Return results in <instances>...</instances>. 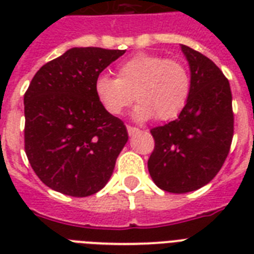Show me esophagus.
Segmentation results:
<instances>
[{"mask_svg": "<svg viewBox=\"0 0 254 254\" xmlns=\"http://www.w3.org/2000/svg\"><path fill=\"white\" fill-rule=\"evenodd\" d=\"M127 133H129V135H134L135 133H138L139 129L138 127H130V125H127Z\"/></svg>", "mask_w": 254, "mask_h": 254, "instance_id": "obj_1", "label": "esophagus"}]
</instances>
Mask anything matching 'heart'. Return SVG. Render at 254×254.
I'll use <instances>...</instances> for the list:
<instances>
[{
	"mask_svg": "<svg viewBox=\"0 0 254 254\" xmlns=\"http://www.w3.org/2000/svg\"><path fill=\"white\" fill-rule=\"evenodd\" d=\"M117 77L101 75L95 93L111 115H121L135 101V119L169 121L181 115L191 93V76L179 59L139 53L117 67Z\"/></svg>",
	"mask_w": 254,
	"mask_h": 254,
	"instance_id": "b5f03b06",
	"label": "heart"
}]
</instances>
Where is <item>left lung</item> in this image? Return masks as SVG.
Segmentation results:
<instances>
[{"label":"left lung","mask_w":254,"mask_h":254,"mask_svg":"<svg viewBox=\"0 0 254 254\" xmlns=\"http://www.w3.org/2000/svg\"><path fill=\"white\" fill-rule=\"evenodd\" d=\"M191 69V93L177 120L150 129L151 179L163 191L185 193L209 183L224 165L233 138L232 92L211 59L182 45Z\"/></svg>","instance_id":"8db88e82"}]
</instances>
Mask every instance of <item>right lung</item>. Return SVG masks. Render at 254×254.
Here are the masks:
<instances>
[{"mask_svg": "<svg viewBox=\"0 0 254 254\" xmlns=\"http://www.w3.org/2000/svg\"><path fill=\"white\" fill-rule=\"evenodd\" d=\"M124 54L73 47L34 75L23 96L25 151L50 189L84 197L109 181L127 131L99 101L95 81Z\"/></svg>", "mask_w": 254, "mask_h": 254, "instance_id": "add662e5", "label": "right lung"}]
</instances>
